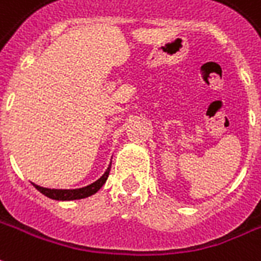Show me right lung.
Segmentation results:
<instances>
[{
  "mask_svg": "<svg viewBox=\"0 0 261 261\" xmlns=\"http://www.w3.org/2000/svg\"><path fill=\"white\" fill-rule=\"evenodd\" d=\"M112 165V162H111ZM111 165L106 169V171L103 173L101 178H98L95 182L87 185V187H83V188H77V190H51V188H44V187H40V185L33 184L36 188H37L42 195H45L48 198L55 200H74V199H83V198H88L91 196L95 192L101 190V187L106 182V179L109 177V171H111Z\"/></svg>",
  "mask_w": 261,
  "mask_h": 261,
  "instance_id": "obj_1",
  "label": "right lung"
}]
</instances>
